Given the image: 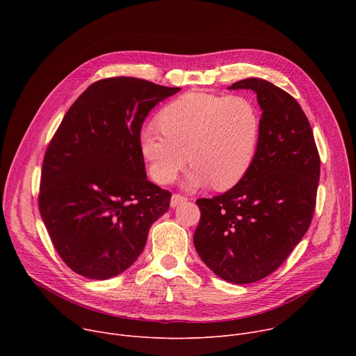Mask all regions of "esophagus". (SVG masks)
Returning a JSON list of instances; mask_svg holds the SVG:
<instances>
[{
	"instance_id": "esophagus-1",
	"label": "esophagus",
	"mask_w": 356,
	"mask_h": 356,
	"mask_svg": "<svg viewBox=\"0 0 356 356\" xmlns=\"http://www.w3.org/2000/svg\"><path fill=\"white\" fill-rule=\"evenodd\" d=\"M186 201H187L186 197H183V195H180V194H173V195H172V200H170V207L175 209V207H177L179 204H183V202H186Z\"/></svg>"
}]
</instances>
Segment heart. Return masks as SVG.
<instances>
[{
  "instance_id": "heart-1",
  "label": "heart",
  "mask_w": 356,
  "mask_h": 356,
  "mask_svg": "<svg viewBox=\"0 0 356 356\" xmlns=\"http://www.w3.org/2000/svg\"><path fill=\"white\" fill-rule=\"evenodd\" d=\"M162 132L145 129L139 136L142 158L161 184L172 183L187 162L193 166L186 188L211 186L228 190L236 186L257 156L262 114L245 95H220L188 91L161 111Z\"/></svg>"
}]
</instances>
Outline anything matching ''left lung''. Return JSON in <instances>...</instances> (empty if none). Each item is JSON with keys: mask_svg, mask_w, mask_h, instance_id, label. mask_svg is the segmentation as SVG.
I'll return each instance as SVG.
<instances>
[{"mask_svg": "<svg viewBox=\"0 0 356 356\" xmlns=\"http://www.w3.org/2000/svg\"><path fill=\"white\" fill-rule=\"evenodd\" d=\"M252 90L262 110L255 161L231 190L200 198L194 248L218 277L236 284L275 272L307 232L320 180L310 122L297 101L262 79L228 90Z\"/></svg>", "mask_w": 356, "mask_h": 356, "instance_id": "left-lung-1", "label": "left lung"}]
</instances>
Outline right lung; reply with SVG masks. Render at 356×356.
<instances>
[{
    "label": "right lung",
    "instance_id": "obj_1",
    "mask_svg": "<svg viewBox=\"0 0 356 356\" xmlns=\"http://www.w3.org/2000/svg\"><path fill=\"white\" fill-rule=\"evenodd\" d=\"M179 90L104 79L66 113L44 154L39 211L73 272L97 280L125 272L168 211L172 194L146 179L139 136L149 111Z\"/></svg>",
    "mask_w": 356,
    "mask_h": 356
}]
</instances>
